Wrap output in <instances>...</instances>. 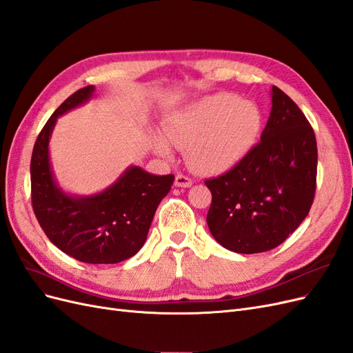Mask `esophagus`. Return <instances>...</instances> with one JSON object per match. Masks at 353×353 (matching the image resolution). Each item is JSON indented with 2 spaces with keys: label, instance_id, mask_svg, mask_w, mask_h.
<instances>
[{
  "label": "esophagus",
  "instance_id": "1",
  "mask_svg": "<svg viewBox=\"0 0 353 353\" xmlns=\"http://www.w3.org/2000/svg\"><path fill=\"white\" fill-rule=\"evenodd\" d=\"M193 185V179L188 178L187 175L183 174H178L175 176V187H181V188H188Z\"/></svg>",
  "mask_w": 353,
  "mask_h": 353
}]
</instances>
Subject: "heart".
I'll use <instances>...</instances> for the list:
<instances>
[{"mask_svg":"<svg viewBox=\"0 0 353 353\" xmlns=\"http://www.w3.org/2000/svg\"><path fill=\"white\" fill-rule=\"evenodd\" d=\"M262 114L239 95H206L169 116L163 135H154V150L169 156L174 144L187 147V160L197 172L221 174L240 163L258 140Z\"/></svg>","mask_w":353,"mask_h":353,"instance_id":"obj_1","label":"heart"}]
</instances>
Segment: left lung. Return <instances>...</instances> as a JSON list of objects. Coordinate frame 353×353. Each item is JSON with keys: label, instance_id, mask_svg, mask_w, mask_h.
<instances>
[{"label": "left lung", "instance_id": "8db88e82", "mask_svg": "<svg viewBox=\"0 0 353 353\" xmlns=\"http://www.w3.org/2000/svg\"><path fill=\"white\" fill-rule=\"evenodd\" d=\"M268 123L245 157L208 179L206 222L223 248L243 254L280 245L307 216L316 187L318 150L312 126L280 88L271 90Z\"/></svg>", "mask_w": 353, "mask_h": 353}]
</instances>
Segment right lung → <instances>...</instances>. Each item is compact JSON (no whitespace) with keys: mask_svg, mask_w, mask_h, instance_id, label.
Here are the masks:
<instances>
[{"mask_svg":"<svg viewBox=\"0 0 353 353\" xmlns=\"http://www.w3.org/2000/svg\"><path fill=\"white\" fill-rule=\"evenodd\" d=\"M94 85L73 92L39 132L30 159L32 208L41 228L61 252L85 263H117L140 250L159 203L174 175H153L130 166L99 194L72 196L52 174L48 144L59 116L92 99Z\"/></svg>","mask_w":353,"mask_h":353,"instance_id":"right-lung-1","label":"right lung"}]
</instances>
